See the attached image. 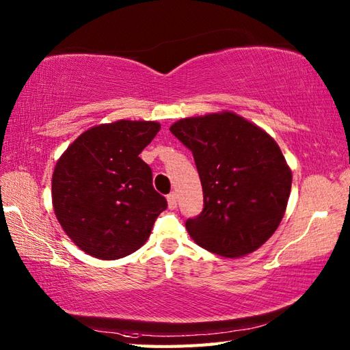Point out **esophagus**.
<instances>
[{"instance_id":"1","label":"esophagus","mask_w":350,"mask_h":350,"mask_svg":"<svg viewBox=\"0 0 350 350\" xmlns=\"http://www.w3.org/2000/svg\"><path fill=\"white\" fill-rule=\"evenodd\" d=\"M167 202H168L170 209H176V207H177V196L174 194V192H171V194L167 196Z\"/></svg>"}]
</instances>
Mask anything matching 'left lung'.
I'll return each instance as SVG.
<instances>
[{
	"label": "left lung",
	"instance_id": "8db88e82",
	"mask_svg": "<svg viewBox=\"0 0 350 350\" xmlns=\"http://www.w3.org/2000/svg\"><path fill=\"white\" fill-rule=\"evenodd\" d=\"M194 156L204 207L187 221L200 247L241 257L269 239L284 217L292 171L278 144L230 111L182 118L170 128Z\"/></svg>",
	"mask_w": 350,
	"mask_h": 350
}]
</instances>
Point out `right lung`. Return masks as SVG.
<instances>
[{
  "mask_svg": "<svg viewBox=\"0 0 350 350\" xmlns=\"http://www.w3.org/2000/svg\"><path fill=\"white\" fill-rule=\"evenodd\" d=\"M158 122L118 120L85 131L58 159L52 204L73 243L100 260L143 247L167 200L153 188L139 153L159 132Z\"/></svg>",
  "mask_w": 350,
  "mask_h": 350,
  "instance_id": "right-lung-1",
  "label": "right lung"
}]
</instances>
